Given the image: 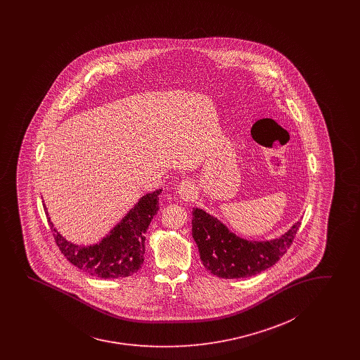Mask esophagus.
<instances>
[{
	"mask_svg": "<svg viewBox=\"0 0 360 360\" xmlns=\"http://www.w3.org/2000/svg\"><path fill=\"white\" fill-rule=\"evenodd\" d=\"M178 194L182 199L190 200L193 196L195 195V187L193 185V182H190L188 179L182 181L178 186Z\"/></svg>",
	"mask_w": 360,
	"mask_h": 360,
	"instance_id": "1",
	"label": "esophagus"
}]
</instances>
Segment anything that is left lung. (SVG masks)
<instances>
[{
	"label": "left lung",
	"mask_w": 360,
	"mask_h": 360,
	"mask_svg": "<svg viewBox=\"0 0 360 360\" xmlns=\"http://www.w3.org/2000/svg\"><path fill=\"white\" fill-rule=\"evenodd\" d=\"M193 238L208 272L221 278H245L271 268L290 247L300 221L271 240L244 239L202 208L193 210Z\"/></svg>",
	"instance_id": "left-lung-1"
}]
</instances>
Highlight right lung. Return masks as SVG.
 I'll return each mask as SVG.
<instances>
[{
    "label": "right lung",
    "instance_id": "right-lung-1",
    "mask_svg": "<svg viewBox=\"0 0 360 360\" xmlns=\"http://www.w3.org/2000/svg\"><path fill=\"white\" fill-rule=\"evenodd\" d=\"M161 188L142 195L127 215L100 241L79 245L58 232L46 211L55 243L65 259L83 272L98 278L128 277L139 272L143 264L145 232L160 210ZM44 210H47L44 206Z\"/></svg>",
    "mask_w": 360,
    "mask_h": 360
}]
</instances>
